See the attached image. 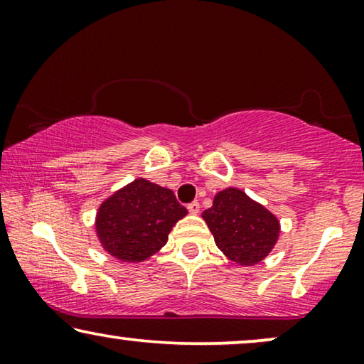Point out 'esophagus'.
<instances>
[{
  "instance_id": "obj_1",
  "label": "esophagus",
  "mask_w": 364,
  "mask_h": 364,
  "mask_svg": "<svg viewBox=\"0 0 364 364\" xmlns=\"http://www.w3.org/2000/svg\"><path fill=\"white\" fill-rule=\"evenodd\" d=\"M187 208H188V212H191V213H198V210H200V203H198L197 200H193V202L188 203Z\"/></svg>"
}]
</instances>
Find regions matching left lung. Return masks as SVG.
I'll list each match as a JSON object with an SVG mask.
<instances>
[{"mask_svg":"<svg viewBox=\"0 0 364 364\" xmlns=\"http://www.w3.org/2000/svg\"><path fill=\"white\" fill-rule=\"evenodd\" d=\"M217 247L243 267L262 262L275 247L280 222L260 203L238 188H225L202 213Z\"/></svg>","mask_w":364,"mask_h":364,"instance_id":"1","label":"left lung"}]
</instances>
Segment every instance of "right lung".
Instances as JSON below:
<instances>
[{
    "label": "right lung",
    "mask_w": 364,
    "mask_h": 364,
    "mask_svg": "<svg viewBox=\"0 0 364 364\" xmlns=\"http://www.w3.org/2000/svg\"><path fill=\"white\" fill-rule=\"evenodd\" d=\"M187 208L168 188L136 178L99 207L97 237L106 252L122 262H142L161 250Z\"/></svg>",
    "instance_id": "add662e5"
}]
</instances>
